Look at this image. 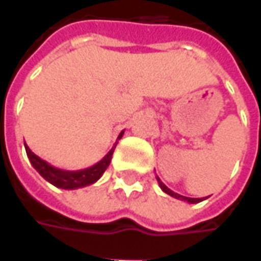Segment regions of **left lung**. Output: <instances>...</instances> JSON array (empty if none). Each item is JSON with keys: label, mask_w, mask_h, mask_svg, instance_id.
Segmentation results:
<instances>
[{"label": "left lung", "mask_w": 261, "mask_h": 261, "mask_svg": "<svg viewBox=\"0 0 261 261\" xmlns=\"http://www.w3.org/2000/svg\"><path fill=\"white\" fill-rule=\"evenodd\" d=\"M156 179H158L160 189H162L163 192H166L167 195H170V196L176 198V199H180V201H185V202H189V203H198V202H201V201H203V199H205V198H188V196H184V195H179V193L173 192L172 189H169L166 185L163 184V182H162V180L159 179V176H156Z\"/></svg>", "instance_id": "obj_1"}]
</instances>
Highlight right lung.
I'll list each match as a JSON object with an SVG mask.
<instances>
[{"mask_svg": "<svg viewBox=\"0 0 261 261\" xmlns=\"http://www.w3.org/2000/svg\"><path fill=\"white\" fill-rule=\"evenodd\" d=\"M124 131L120 133L118 140L121 139ZM117 143L114 144V147L103 156L98 163H95L94 166L86 167V169H81V170H63V169H59V167L51 166L50 163H47L46 160L40 159L37 154H34L32 150L29 148L27 144H24L25 151H27V156L29 160L33 165V167L39 172L41 177H44L49 184H51L56 188L60 189H79V188H84L88 185L95 184L102 173L105 172V169L110 166L111 163V158H113L114 150H115Z\"/></svg>", "mask_w": 261, "mask_h": 261, "instance_id": "right-lung-1", "label": "right lung"}]
</instances>
